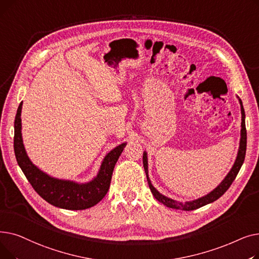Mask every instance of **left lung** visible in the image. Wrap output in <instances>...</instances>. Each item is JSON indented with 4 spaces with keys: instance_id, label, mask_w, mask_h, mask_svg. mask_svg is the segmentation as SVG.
I'll return each instance as SVG.
<instances>
[{
    "instance_id": "8db88e82",
    "label": "left lung",
    "mask_w": 259,
    "mask_h": 259,
    "mask_svg": "<svg viewBox=\"0 0 259 259\" xmlns=\"http://www.w3.org/2000/svg\"><path fill=\"white\" fill-rule=\"evenodd\" d=\"M239 104H240V110H241V130H240V141H239V148H238V152H237V156L235 159V162L233 167L231 168L230 172L227 174L226 178L224 179V181L217 186L213 191H211L210 193H208L207 195L199 197L197 199L191 200V201H186V202H181L178 200H174L172 198H169L165 195L160 194L157 190L153 187V185L151 184L150 179H149L148 175V157H147V152L144 151L143 154V164H144V169L146 172V176H147V181H148V185L149 188H150L151 192L153 194V196L159 201L161 202L162 205H165L166 207L172 208V209H179V210H185V211H192L195 209H198L202 206H206L208 203H211L213 201H215L216 199H219L227 190L230 188V186L232 185L233 181L235 180L236 175L238 174L242 164L244 160V156H246V150H247V130H246V121H244V118H246V114H244V109L242 106V102L241 100L237 97Z\"/></svg>"
}]
</instances>
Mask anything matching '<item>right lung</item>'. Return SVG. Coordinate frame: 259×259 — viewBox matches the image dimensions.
I'll list each match as a JSON object with an SVG mask.
<instances>
[{"instance_id": "right-lung-1", "label": "right lung", "mask_w": 259, "mask_h": 259, "mask_svg": "<svg viewBox=\"0 0 259 259\" xmlns=\"http://www.w3.org/2000/svg\"><path fill=\"white\" fill-rule=\"evenodd\" d=\"M21 102L15 119V154L18 164L36 193L50 205L66 210H85L100 202L110 187L114 166L127 143H122L109 152L103 159L95 178L85 184L59 180L39 170L29 159L22 139Z\"/></svg>"}]
</instances>
